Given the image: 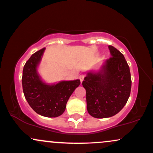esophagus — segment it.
<instances>
[{"label":"esophagus","mask_w":153,"mask_h":153,"mask_svg":"<svg viewBox=\"0 0 153 153\" xmlns=\"http://www.w3.org/2000/svg\"><path fill=\"white\" fill-rule=\"evenodd\" d=\"M84 78H85V76H84V75H80L79 79H80V81H81V82H82V81L84 80Z\"/></svg>","instance_id":"obj_1"}]
</instances>
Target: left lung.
Returning a JSON list of instances; mask_svg holds the SVG:
<instances>
[{"instance_id": "obj_1", "label": "left lung", "mask_w": 153, "mask_h": 153, "mask_svg": "<svg viewBox=\"0 0 153 153\" xmlns=\"http://www.w3.org/2000/svg\"><path fill=\"white\" fill-rule=\"evenodd\" d=\"M111 57L99 69L87 73L82 85L86 90L87 109L95 118L115 115L124 107L131 94L130 68L119 50L109 46Z\"/></svg>"}]
</instances>
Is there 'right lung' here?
<instances>
[{
    "mask_svg": "<svg viewBox=\"0 0 153 153\" xmlns=\"http://www.w3.org/2000/svg\"><path fill=\"white\" fill-rule=\"evenodd\" d=\"M46 48L31 55L24 65L22 84L27 103L37 114L47 117H57L65 111L66 103L80 80L45 82L38 71Z\"/></svg>",
    "mask_w": 153,
    "mask_h": 153,
    "instance_id": "obj_1",
    "label": "right lung"
}]
</instances>
